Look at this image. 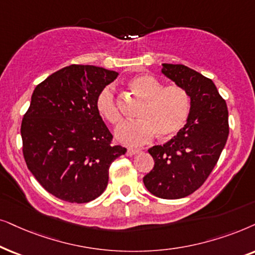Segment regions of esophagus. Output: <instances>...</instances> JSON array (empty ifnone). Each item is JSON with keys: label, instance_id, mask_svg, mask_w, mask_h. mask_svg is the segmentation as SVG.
<instances>
[{"label": "esophagus", "instance_id": "1", "mask_svg": "<svg viewBox=\"0 0 255 255\" xmlns=\"http://www.w3.org/2000/svg\"><path fill=\"white\" fill-rule=\"evenodd\" d=\"M141 150L140 149H133V148H129L127 150V155L128 156H134V155H136V154H138V152H140Z\"/></svg>", "mask_w": 255, "mask_h": 255}]
</instances>
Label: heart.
Listing matches in <instances>:
<instances>
[{"label": "heart", "instance_id": "b5f03b06", "mask_svg": "<svg viewBox=\"0 0 255 255\" xmlns=\"http://www.w3.org/2000/svg\"><path fill=\"white\" fill-rule=\"evenodd\" d=\"M128 87L144 101L137 112L138 120L125 122L115 130L119 143L137 147L150 141L155 133L159 138H170L182 130L191 110V100L185 88L176 84L163 86L157 78L148 73L131 77ZM96 110L113 126L122 120L110 86L103 88L97 96Z\"/></svg>", "mask_w": 255, "mask_h": 255}]
</instances>
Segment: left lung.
<instances>
[{
	"label": "left lung",
	"mask_w": 255,
	"mask_h": 255,
	"mask_svg": "<svg viewBox=\"0 0 255 255\" xmlns=\"http://www.w3.org/2000/svg\"><path fill=\"white\" fill-rule=\"evenodd\" d=\"M162 66L189 93L191 110L177 135L148 150L155 164L143 183L158 198L178 199L201 188L218 162L229 137V111L211 79L182 64Z\"/></svg>",
	"instance_id": "obj_1"
}]
</instances>
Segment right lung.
Masks as SVG:
<instances>
[{"label":"right lung","instance_id":"obj_1","mask_svg":"<svg viewBox=\"0 0 255 255\" xmlns=\"http://www.w3.org/2000/svg\"><path fill=\"white\" fill-rule=\"evenodd\" d=\"M118 77L93 65H70L38 84L22 120L23 156L39 184L69 203H88L105 191L110 165L127 149L96 110V98Z\"/></svg>","mask_w":255,"mask_h":255}]
</instances>
